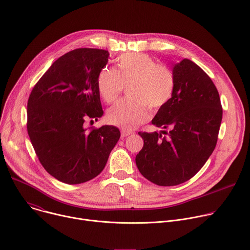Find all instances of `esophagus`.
<instances>
[{"label":"esophagus","mask_w":250,"mask_h":250,"mask_svg":"<svg viewBox=\"0 0 250 250\" xmlns=\"http://www.w3.org/2000/svg\"><path fill=\"white\" fill-rule=\"evenodd\" d=\"M133 132L130 131V130H125V129H122V137H125V136H128L130 134H132Z\"/></svg>","instance_id":"34e87169"}]
</instances>
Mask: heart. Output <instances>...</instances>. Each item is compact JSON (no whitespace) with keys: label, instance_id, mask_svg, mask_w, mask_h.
Segmentation results:
<instances>
[{"label":"heart","instance_id":"obj_1","mask_svg":"<svg viewBox=\"0 0 250 250\" xmlns=\"http://www.w3.org/2000/svg\"><path fill=\"white\" fill-rule=\"evenodd\" d=\"M125 99L118 102L106 112V120L123 129L135 128L147 121L148 109L156 113L170 102L175 92L176 78L173 71L145 53L122 55L116 70L103 68L97 77V87L105 103L115 102L128 86Z\"/></svg>","mask_w":250,"mask_h":250}]
</instances>
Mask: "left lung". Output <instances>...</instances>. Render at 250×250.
Wrapping results in <instances>:
<instances>
[{
  "mask_svg": "<svg viewBox=\"0 0 250 250\" xmlns=\"http://www.w3.org/2000/svg\"><path fill=\"white\" fill-rule=\"evenodd\" d=\"M173 73V97L151 122L163 130L138 132L144 147L136 166L159 186L179 185L198 173L216 147L223 118L219 92L201 67L185 58Z\"/></svg>",
  "mask_w": 250,
  "mask_h": 250,
  "instance_id": "left-lung-1",
  "label": "left lung"
}]
</instances>
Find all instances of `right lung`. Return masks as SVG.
Listing matches in <instances>:
<instances>
[{
    "instance_id": "right-lung-1",
    "label": "right lung",
    "mask_w": 250,
    "mask_h": 250,
    "mask_svg": "<svg viewBox=\"0 0 250 250\" xmlns=\"http://www.w3.org/2000/svg\"><path fill=\"white\" fill-rule=\"evenodd\" d=\"M109 52L78 48L59 57L33 87L27 101V132L44 169L66 184L98 176L120 139L114 125L85 128L104 114L97 77ZM92 122V121H91Z\"/></svg>"
}]
</instances>
